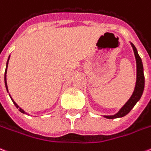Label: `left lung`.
Instances as JSON below:
<instances>
[{
    "label": "left lung",
    "instance_id": "obj_1",
    "mask_svg": "<svg viewBox=\"0 0 151 151\" xmlns=\"http://www.w3.org/2000/svg\"><path fill=\"white\" fill-rule=\"evenodd\" d=\"M131 45H132L133 50H134V57L136 59L137 67L136 83H135L134 92H133V93H132L129 100L127 101V103L122 107L120 110L116 114H115L113 116H104V117H105L107 119H116V118H119V117H124V116H126L127 114L129 113L130 111L134 108L137 102L139 101V99L141 98L142 95V93H143V90H144L145 78L144 73H143V65H142V59L138 54L137 49L135 48L134 44L131 42Z\"/></svg>",
    "mask_w": 151,
    "mask_h": 151
}]
</instances>
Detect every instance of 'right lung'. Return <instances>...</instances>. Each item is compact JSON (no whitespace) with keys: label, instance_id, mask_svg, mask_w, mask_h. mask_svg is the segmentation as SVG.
I'll return each instance as SVG.
<instances>
[{"label":"right lung","instance_id":"add662e5","mask_svg":"<svg viewBox=\"0 0 151 151\" xmlns=\"http://www.w3.org/2000/svg\"><path fill=\"white\" fill-rule=\"evenodd\" d=\"M9 58H10V55H9V59H8V61H7V63H6V70H5V73H4V83H5V87H6L7 91H8V86H7V81H6V73H7V67H8V64H9ZM8 92H9V91H8ZM9 96H10V95H9ZM10 97H11V96H10ZM11 99H12V97H11ZM12 102H13V103H14L15 106L17 107V109H19V111H20V112H22V113H24V114L26 113V112H25V111H24V110H23V109H20V108H19V107L18 106V105H17V104L16 103V102H15V101H13V100H12Z\"/></svg>","mask_w":151,"mask_h":151}]
</instances>
